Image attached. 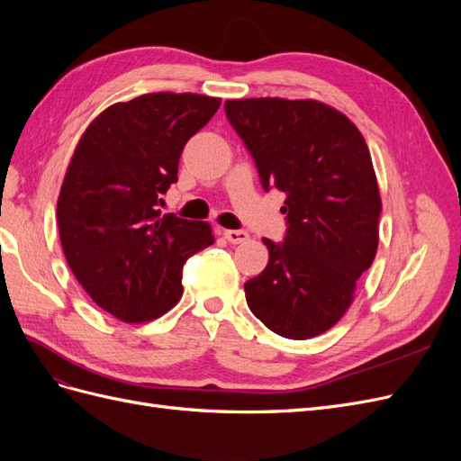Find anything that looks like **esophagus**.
<instances>
[{
	"mask_svg": "<svg viewBox=\"0 0 461 461\" xmlns=\"http://www.w3.org/2000/svg\"><path fill=\"white\" fill-rule=\"evenodd\" d=\"M225 239L230 244H244V242H248L249 234L246 230H225Z\"/></svg>",
	"mask_w": 461,
	"mask_h": 461,
	"instance_id": "1",
	"label": "esophagus"
}]
</instances>
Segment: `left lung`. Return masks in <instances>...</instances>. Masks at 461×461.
<instances>
[{
	"label": "left lung",
	"instance_id": "obj_1",
	"mask_svg": "<svg viewBox=\"0 0 461 461\" xmlns=\"http://www.w3.org/2000/svg\"><path fill=\"white\" fill-rule=\"evenodd\" d=\"M225 113L265 192L286 194L283 242L263 239L269 263L244 285L248 308L273 332L305 340L350 308L379 244L381 196L356 124L312 100H229Z\"/></svg>",
	"mask_w": 461,
	"mask_h": 461
}]
</instances>
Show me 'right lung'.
Returning a JSON list of instances; mask_svg holds the SVG:
<instances>
[{"label":"right lung","instance_id":"obj_1","mask_svg":"<svg viewBox=\"0 0 461 461\" xmlns=\"http://www.w3.org/2000/svg\"><path fill=\"white\" fill-rule=\"evenodd\" d=\"M221 105L198 94H144L97 115L68 163L58 225L68 267L102 310L156 319L183 296L188 258L215 242L207 222L161 215L186 142Z\"/></svg>","mask_w":461,"mask_h":461}]
</instances>
